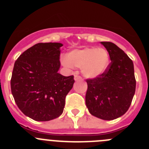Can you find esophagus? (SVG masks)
<instances>
[{"instance_id": "obj_1", "label": "esophagus", "mask_w": 149, "mask_h": 149, "mask_svg": "<svg viewBox=\"0 0 149 149\" xmlns=\"http://www.w3.org/2000/svg\"><path fill=\"white\" fill-rule=\"evenodd\" d=\"M74 81H82V77H80V76H77V75H74Z\"/></svg>"}]
</instances>
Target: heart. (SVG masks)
<instances>
[{"label":"heart","mask_w":149,"mask_h":149,"mask_svg":"<svg viewBox=\"0 0 149 149\" xmlns=\"http://www.w3.org/2000/svg\"><path fill=\"white\" fill-rule=\"evenodd\" d=\"M110 63L107 50L96 47L73 50L62 59V64L64 66L81 68L83 75L90 79L102 75L107 70Z\"/></svg>","instance_id":"heart-1"}]
</instances>
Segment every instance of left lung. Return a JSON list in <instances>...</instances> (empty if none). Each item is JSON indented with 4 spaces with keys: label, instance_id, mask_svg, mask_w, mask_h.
Returning a JSON list of instances; mask_svg holds the SVG:
<instances>
[{
    "label": "left lung",
    "instance_id": "left-lung-1",
    "mask_svg": "<svg viewBox=\"0 0 149 149\" xmlns=\"http://www.w3.org/2000/svg\"><path fill=\"white\" fill-rule=\"evenodd\" d=\"M101 44L109 52L111 63L102 75L86 81V105L91 115L113 120L127 111L135 94L134 63L114 43Z\"/></svg>",
    "mask_w": 149,
    "mask_h": 149
}]
</instances>
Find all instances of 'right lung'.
<instances>
[{"mask_svg": "<svg viewBox=\"0 0 149 149\" xmlns=\"http://www.w3.org/2000/svg\"><path fill=\"white\" fill-rule=\"evenodd\" d=\"M60 42L38 43L22 53L14 64L11 91L21 111L30 119L46 122L60 116L74 76L58 73Z\"/></svg>", "mask_w": 149, "mask_h": 149, "instance_id": "add662e5", "label": "right lung"}]
</instances>
